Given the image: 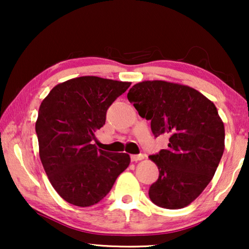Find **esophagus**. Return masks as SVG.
<instances>
[{"mask_svg": "<svg viewBox=\"0 0 249 249\" xmlns=\"http://www.w3.org/2000/svg\"><path fill=\"white\" fill-rule=\"evenodd\" d=\"M130 159H131L132 162H138V161H142V160H144V155H142V154L131 155Z\"/></svg>", "mask_w": 249, "mask_h": 249, "instance_id": "1", "label": "esophagus"}]
</instances>
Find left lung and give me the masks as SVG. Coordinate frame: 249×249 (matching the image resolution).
<instances>
[{"instance_id":"obj_1","label":"left lung","mask_w":249,"mask_h":249,"mask_svg":"<svg viewBox=\"0 0 249 249\" xmlns=\"http://www.w3.org/2000/svg\"><path fill=\"white\" fill-rule=\"evenodd\" d=\"M153 135L170 136L169 147L151 155L159 179L149 198L163 209H182L212 180L224 151V124L215 105L194 88L164 80H145L127 95Z\"/></svg>"}]
</instances>
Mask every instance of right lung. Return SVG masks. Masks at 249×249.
Instances as JSON below:
<instances>
[{"instance_id":"right-lung-1","label":"right lung","mask_w":249,"mask_h":249,"mask_svg":"<svg viewBox=\"0 0 249 249\" xmlns=\"http://www.w3.org/2000/svg\"><path fill=\"white\" fill-rule=\"evenodd\" d=\"M131 83L95 76L57 84L38 110L39 158L51 185L72 205L97 204L128 168L130 156L97 149L91 141L107 111Z\"/></svg>"}]
</instances>
